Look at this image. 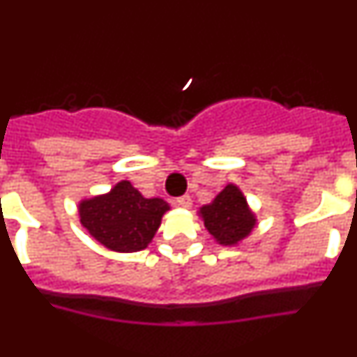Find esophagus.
<instances>
[{"mask_svg": "<svg viewBox=\"0 0 357 357\" xmlns=\"http://www.w3.org/2000/svg\"><path fill=\"white\" fill-rule=\"evenodd\" d=\"M175 204L178 207H184V209H188V207H191V204H193V202H191V197H189V195H184V197L176 198Z\"/></svg>", "mask_w": 357, "mask_h": 357, "instance_id": "1", "label": "esophagus"}]
</instances>
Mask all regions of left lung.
<instances>
[{
  "label": "left lung",
  "instance_id": "left-lung-1",
  "mask_svg": "<svg viewBox=\"0 0 357 357\" xmlns=\"http://www.w3.org/2000/svg\"><path fill=\"white\" fill-rule=\"evenodd\" d=\"M198 214L207 232L223 247L241 243L257 225V218L248 207L247 197L236 184H227L211 204L200 207Z\"/></svg>",
  "mask_w": 357,
  "mask_h": 357
}]
</instances>
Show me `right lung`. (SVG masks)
<instances>
[{
    "label": "right lung",
    "instance_id": "right-lung-1",
    "mask_svg": "<svg viewBox=\"0 0 357 357\" xmlns=\"http://www.w3.org/2000/svg\"><path fill=\"white\" fill-rule=\"evenodd\" d=\"M166 211H169L168 202L144 198L128 181L78 204L82 227L105 248L123 254L144 250Z\"/></svg>",
    "mask_w": 357,
    "mask_h": 357
}]
</instances>
